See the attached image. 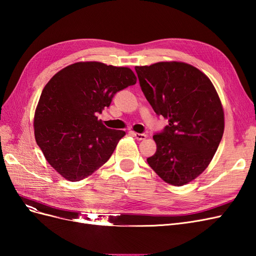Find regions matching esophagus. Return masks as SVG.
I'll return each mask as SVG.
<instances>
[{"label": "esophagus", "mask_w": 256, "mask_h": 256, "mask_svg": "<svg viewBox=\"0 0 256 256\" xmlns=\"http://www.w3.org/2000/svg\"><path fill=\"white\" fill-rule=\"evenodd\" d=\"M134 138H136V140H138V141L145 140V138H147V134H138V132H134Z\"/></svg>", "instance_id": "1"}]
</instances>
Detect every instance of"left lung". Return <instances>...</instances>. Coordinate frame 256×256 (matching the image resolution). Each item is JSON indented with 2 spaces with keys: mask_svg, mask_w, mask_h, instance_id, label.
Returning a JSON list of instances; mask_svg holds the SVG:
<instances>
[{
  "mask_svg": "<svg viewBox=\"0 0 256 256\" xmlns=\"http://www.w3.org/2000/svg\"><path fill=\"white\" fill-rule=\"evenodd\" d=\"M142 92L154 111L168 120L150 166L166 182L184 186L210 164L224 132L220 97L208 76L184 62L136 66Z\"/></svg>",
  "mask_w": 256,
  "mask_h": 256,
  "instance_id": "1",
  "label": "left lung"
}]
</instances>
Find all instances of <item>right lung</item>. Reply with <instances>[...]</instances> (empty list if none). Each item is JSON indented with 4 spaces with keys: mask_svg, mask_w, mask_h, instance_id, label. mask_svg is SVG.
<instances>
[{
    "mask_svg": "<svg viewBox=\"0 0 256 256\" xmlns=\"http://www.w3.org/2000/svg\"><path fill=\"white\" fill-rule=\"evenodd\" d=\"M136 83L128 67L78 62L46 84L34 115L35 140L65 180L80 182L110 159L126 132L106 128L97 114L116 92Z\"/></svg>",
    "mask_w": 256,
    "mask_h": 256,
    "instance_id": "add662e5",
    "label": "right lung"
}]
</instances>
